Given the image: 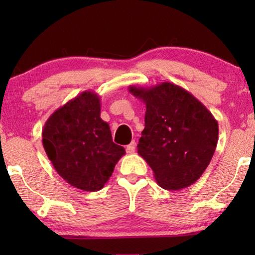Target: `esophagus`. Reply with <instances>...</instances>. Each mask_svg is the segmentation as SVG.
Listing matches in <instances>:
<instances>
[{
	"label": "esophagus",
	"instance_id": "esophagus-1",
	"mask_svg": "<svg viewBox=\"0 0 255 255\" xmlns=\"http://www.w3.org/2000/svg\"><path fill=\"white\" fill-rule=\"evenodd\" d=\"M135 152V144L134 141H132L130 145L127 146V153H128V154H132V153Z\"/></svg>",
	"mask_w": 255,
	"mask_h": 255
}]
</instances>
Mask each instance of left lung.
Returning <instances> with one entry per match:
<instances>
[{
  "label": "left lung",
  "mask_w": 255,
  "mask_h": 255,
  "mask_svg": "<svg viewBox=\"0 0 255 255\" xmlns=\"http://www.w3.org/2000/svg\"><path fill=\"white\" fill-rule=\"evenodd\" d=\"M128 90L146 104L138 154L160 187L180 190L191 186L215 153L217 121L193 94L172 82L149 88L130 86Z\"/></svg>",
  "instance_id": "obj_1"
}]
</instances>
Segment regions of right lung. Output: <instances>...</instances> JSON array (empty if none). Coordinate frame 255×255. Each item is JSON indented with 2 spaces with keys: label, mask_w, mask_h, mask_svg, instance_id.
Returning <instances> with one entry per match:
<instances>
[{
  "label": "right lung",
  "mask_w": 255,
  "mask_h": 255,
  "mask_svg": "<svg viewBox=\"0 0 255 255\" xmlns=\"http://www.w3.org/2000/svg\"><path fill=\"white\" fill-rule=\"evenodd\" d=\"M43 146L57 173L85 191L102 189L125 154L101 118V99L86 90L59 108L44 125Z\"/></svg>",
  "instance_id": "obj_1"
}]
</instances>
